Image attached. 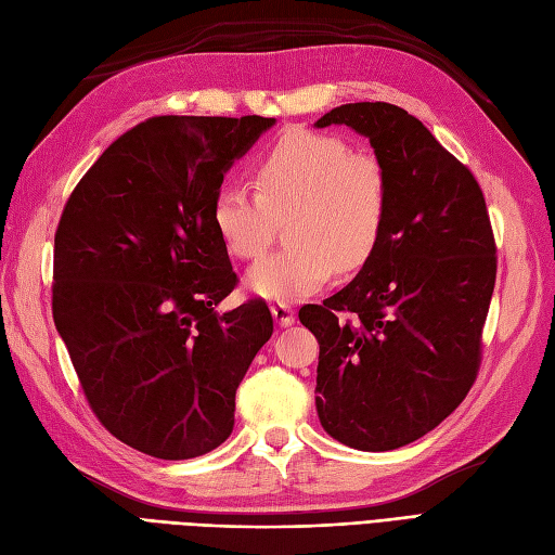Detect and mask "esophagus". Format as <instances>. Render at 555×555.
Instances as JSON below:
<instances>
[{
  "instance_id": "obj_1",
  "label": "esophagus",
  "mask_w": 555,
  "mask_h": 555,
  "mask_svg": "<svg viewBox=\"0 0 555 555\" xmlns=\"http://www.w3.org/2000/svg\"><path fill=\"white\" fill-rule=\"evenodd\" d=\"M270 313H273V318H275L280 327H292L294 320H296L292 306H287V304H275L273 308H270Z\"/></svg>"
}]
</instances>
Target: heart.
Here are the masks:
<instances>
[{
    "label": "heart",
    "instance_id": "b5f03b06",
    "mask_svg": "<svg viewBox=\"0 0 555 555\" xmlns=\"http://www.w3.org/2000/svg\"><path fill=\"white\" fill-rule=\"evenodd\" d=\"M256 191L225 183L214 197V228L228 251L256 259L278 216H289L294 245L263 256L247 273L251 294L299 301L339 270H356L379 245L388 216V176L370 153L320 131L282 137L254 171Z\"/></svg>",
    "mask_w": 555,
    "mask_h": 555
}]
</instances>
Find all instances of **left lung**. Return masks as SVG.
I'll use <instances>...</instances> for the list:
<instances>
[{
    "instance_id": "8db88e82",
    "label": "left lung",
    "mask_w": 555,
    "mask_h": 555,
    "mask_svg": "<svg viewBox=\"0 0 555 555\" xmlns=\"http://www.w3.org/2000/svg\"><path fill=\"white\" fill-rule=\"evenodd\" d=\"M332 125L374 147L388 216L356 280L299 320L320 344L322 428L353 450L388 452L434 430L476 382L496 247L478 181L414 115L346 103L315 121Z\"/></svg>"
}]
</instances>
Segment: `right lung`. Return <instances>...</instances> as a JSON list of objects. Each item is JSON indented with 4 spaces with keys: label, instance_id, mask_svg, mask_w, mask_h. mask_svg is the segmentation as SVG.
I'll return each instance as SVG.
<instances>
[{
    "label": "right lung",
    "instance_id": "1",
    "mask_svg": "<svg viewBox=\"0 0 555 555\" xmlns=\"http://www.w3.org/2000/svg\"><path fill=\"white\" fill-rule=\"evenodd\" d=\"M275 117L167 115L119 137L77 183L53 242V322L101 424L157 459L233 434L235 390L273 334L211 219L223 176Z\"/></svg>",
    "mask_w": 555,
    "mask_h": 555
}]
</instances>
